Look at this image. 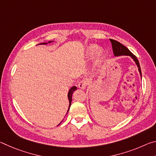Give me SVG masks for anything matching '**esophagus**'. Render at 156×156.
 <instances>
[{"instance_id": "obj_1", "label": "esophagus", "mask_w": 156, "mask_h": 156, "mask_svg": "<svg viewBox=\"0 0 156 156\" xmlns=\"http://www.w3.org/2000/svg\"><path fill=\"white\" fill-rule=\"evenodd\" d=\"M87 84H88L87 80L86 79H84V80H81L80 82H79V83H78V88L79 89H84L87 87Z\"/></svg>"}]
</instances>
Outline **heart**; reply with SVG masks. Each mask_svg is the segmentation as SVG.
I'll use <instances>...</instances> for the list:
<instances>
[{
    "mask_svg": "<svg viewBox=\"0 0 156 156\" xmlns=\"http://www.w3.org/2000/svg\"><path fill=\"white\" fill-rule=\"evenodd\" d=\"M98 46L96 44H90L89 45L85 50V55L87 56L90 57L92 55L95 54V52L97 51ZM104 55V51L102 49L98 50V51L97 53V62H100V60L102 58Z\"/></svg>",
    "mask_w": 156,
    "mask_h": 156,
    "instance_id": "obj_1",
    "label": "heart"
}]
</instances>
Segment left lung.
Returning a JSON list of instances; mask_svg holds the SVG:
<instances>
[{
	"label": "left lung",
	"instance_id": "1",
	"mask_svg": "<svg viewBox=\"0 0 156 156\" xmlns=\"http://www.w3.org/2000/svg\"><path fill=\"white\" fill-rule=\"evenodd\" d=\"M111 43L112 44V49L113 51V54L115 56H131L133 60L135 61L136 64L138 66V71L140 72V74L142 77V73H141V69L140 66V63L138 60L137 59V57L133 55L132 53L129 51V50L126 48L125 46H124L122 44H121L119 42L116 41L115 40H113V39H110Z\"/></svg>",
	"mask_w": 156,
	"mask_h": 156
}]
</instances>
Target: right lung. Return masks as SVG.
<instances>
[{"label": "right lung", "instance_id": "1", "mask_svg": "<svg viewBox=\"0 0 156 156\" xmlns=\"http://www.w3.org/2000/svg\"><path fill=\"white\" fill-rule=\"evenodd\" d=\"M51 42H53V41H49V43H51ZM47 44V43H41L40 44ZM76 89H77V87H76V86H74V87H72V88H71L70 89H69V92H68V99H69V108H70V106H71V104H72V94H73V92L75 90H76ZM69 109H68V111H69ZM61 123V122H60ZM60 125V124H59Z\"/></svg>", "mask_w": 156, "mask_h": 156}]
</instances>
